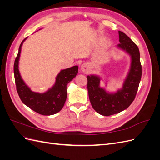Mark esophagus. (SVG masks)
Segmentation results:
<instances>
[{
	"instance_id": "obj_1",
	"label": "esophagus",
	"mask_w": 160,
	"mask_h": 160,
	"mask_svg": "<svg viewBox=\"0 0 160 160\" xmlns=\"http://www.w3.org/2000/svg\"><path fill=\"white\" fill-rule=\"evenodd\" d=\"M81 69L82 71L83 72H88V69H89V66H88V64L87 63H84L81 65Z\"/></svg>"
}]
</instances>
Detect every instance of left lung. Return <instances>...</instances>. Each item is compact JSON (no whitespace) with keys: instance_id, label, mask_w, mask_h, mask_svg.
I'll return each mask as SVG.
<instances>
[{"instance_id":"1","label":"left lung","mask_w":160,"mask_h":160,"mask_svg":"<svg viewBox=\"0 0 160 160\" xmlns=\"http://www.w3.org/2000/svg\"><path fill=\"white\" fill-rule=\"evenodd\" d=\"M118 47L126 51L132 58L131 68L122 89L109 93L100 87V77L88 75V89L92 107L98 113L109 116L126 109L135 99L142 77V65L138 46L125 34L119 31Z\"/></svg>"}]
</instances>
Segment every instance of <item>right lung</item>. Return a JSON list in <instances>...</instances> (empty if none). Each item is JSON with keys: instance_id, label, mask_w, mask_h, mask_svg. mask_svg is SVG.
Wrapping results in <instances>:
<instances>
[{"instance_id": "add662e5", "label": "right lung", "mask_w": 160, "mask_h": 160, "mask_svg": "<svg viewBox=\"0 0 160 160\" xmlns=\"http://www.w3.org/2000/svg\"><path fill=\"white\" fill-rule=\"evenodd\" d=\"M26 38L19 47L14 63V75L17 93L22 103L35 112L43 115L55 114L63 108L67 95V85L78 73V66L61 70L56 77L55 85L45 93H38L32 91L22 79L18 71L21 47Z\"/></svg>"}]
</instances>
